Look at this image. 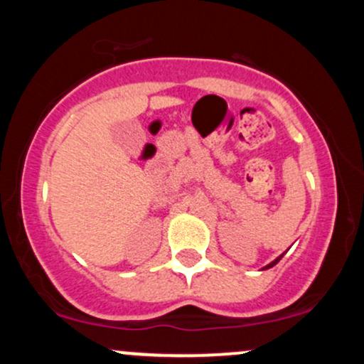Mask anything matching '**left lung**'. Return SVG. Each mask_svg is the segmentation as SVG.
Returning <instances> with one entry per match:
<instances>
[{
    "instance_id": "1",
    "label": "left lung",
    "mask_w": 364,
    "mask_h": 364,
    "mask_svg": "<svg viewBox=\"0 0 364 364\" xmlns=\"http://www.w3.org/2000/svg\"><path fill=\"white\" fill-rule=\"evenodd\" d=\"M284 257V253L281 255V257H277V258H275V260L274 262H270L269 263V265H265V267H263V270H267V269H270V267H274L275 265V263H279V260H281V258Z\"/></svg>"
}]
</instances>
